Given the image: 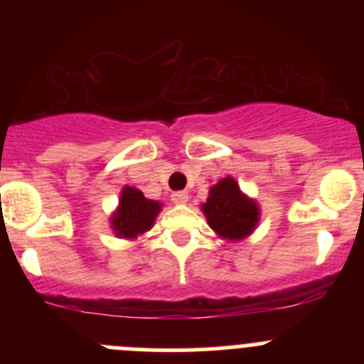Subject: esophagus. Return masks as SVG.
Listing matches in <instances>:
<instances>
[{
    "label": "esophagus",
    "instance_id": "34e87169",
    "mask_svg": "<svg viewBox=\"0 0 364 364\" xmlns=\"http://www.w3.org/2000/svg\"><path fill=\"white\" fill-rule=\"evenodd\" d=\"M172 200H174L176 204H186L188 203V193L186 192H174L172 193Z\"/></svg>",
    "mask_w": 364,
    "mask_h": 364
}]
</instances>
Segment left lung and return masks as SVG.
<instances>
[{"instance_id": "obj_1", "label": "left lung", "mask_w": 364, "mask_h": 364, "mask_svg": "<svg viewBox=\"0 0 364 364\" xmlns=\"http://www.w3.org/2000/svg\"><path fill=\"white\" fill-rule=\"evenodd\" d=\"M203 211L209 227L227 240H241L255 229L259 208L241 193L232 178H225L209 190Z\"/></svg>"}]
</instances>
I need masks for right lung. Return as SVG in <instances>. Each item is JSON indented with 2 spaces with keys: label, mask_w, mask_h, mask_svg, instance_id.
Wrapping results in <instances>:
<instances>
[{
  "label": "right lung",
  "mask_w": 364,
  "mask_h": 364,
  "mask_svg": "<svg viewBox=\"0 0 364 364\" xmlns=\"http://www.w3.org/2000/svg\"><path fill=\"white\" fill-rule=\"evenodd\" d=\"M160 204L155 200H149L142 196V192L124 186L121 193L119 208L112 216V227L119 237H132L146 232L151 229L155 216L159 215Z\"/></svg>",
  "instance_id": "obj_1"
}]
</instances>
